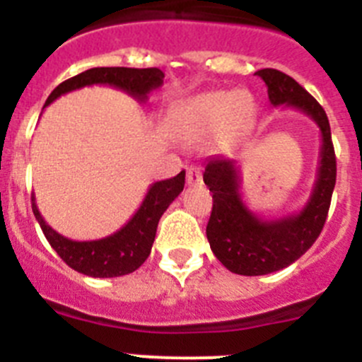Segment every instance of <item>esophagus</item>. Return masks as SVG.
Wrapping results in <instances>:
<instances>
[{
  "label": "esophagus",
  "instance_id": "1",
  "mask_svg": "<svg viewBox=\"0 0 362 362\" xmlns=\"http://www.w3.org/2000/svg\"><path fill=\"white\" fill-rule=\"evenodd\" d=\"M187 183L190 187H197V185L203 183V175H201V170L197 166H190L187 170Z\"/></svg>",
  "mask_w": 362,
  "mask_h": 362
}]
</instances>
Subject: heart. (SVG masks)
<instances>
[{
    "label": "heart",
    "mask_w": 362,
    "mask_h": 362,
    "mask_svg": "<svg viewBox=\"0 0 362 362\" xmlns=\"http://www.w3.org/2000/svg\"><path fill=\"white\" fill-rule=\"evenodd\" d=\"M254 114L246 94L209 92L185 101L174 114V130L187 143L204 141L225 129H239Z\"/></svg>",
    "instance_id": "heart-1"
}]
</instances>
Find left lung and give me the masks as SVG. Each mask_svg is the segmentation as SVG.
Masks as SVG:
<instances>
[{
	"mask_svg": "<svg viewBox=\"0 0 362 362\" xmlns=\"http://www.w3.org/2000/svg\"><path fill=\"white\" fill-rule=\"evenodd\" d=\"M268 86L274 107H293L312 117L321 130L317 179L305 209L292 216L263 221L241 197V174L233 159L217 158L204 165L203 181L212 192V214L206 238L214 255L239 276H267L296 263L319 238L330 210L335 187L334 143L330 123L321 105L293 78L276 69L255 72Z\"/></svg>",
	"mask_w": 362,
	"mask_h": 362,
	"instance_id": "obj_1",
	"label": "left lung"
}]
</instances>
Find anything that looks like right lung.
<instances>
[{
  "label": "right lung",
  "mask_w": 362,
  "mask_h": 362,
  "mask_svg": "<svg viewBox=\"0 0 362 362\" xmlns=\"http://www.w3.org/2000/svg\"><path fill=\"white\" fill-rule=\"evenodd\" d=\"M163 78L165 74L159 69L98 66V69L85 70L57 85L49 99L45 101V107L66 92L90 85L114 86L143 103L153 88L163 85ZM183 187L185 170L179 172L175 177L153 183L132 219L112 235L95 241H72L57 233L41 217L34 196H32V212L36 216L47 241L70 268L90 277H119L132 274L145 263L152 250L159 219L170 206L172 201L183 192Z\"/></svg>",
  "instance_id": "obj_1"
}]
</instances>
